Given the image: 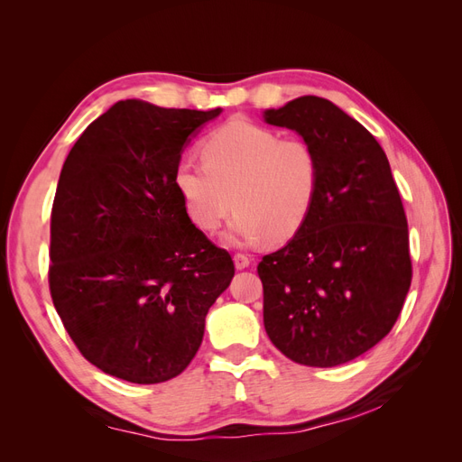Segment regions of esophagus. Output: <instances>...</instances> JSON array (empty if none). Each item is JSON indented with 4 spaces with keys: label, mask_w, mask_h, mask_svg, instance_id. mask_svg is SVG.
I'll return each mask as SVG.
<instances>
[{
    "label": "esophagus",
    "mask_w": 462,
    "mask_h": 462,
    "mask_svg": "<svg viewBox=\"0 0 462 462\" xmlns=\"http://www.w3.org/2000/svg\"><path fill=\"white\" fill-rule=\"evenodd\" d=\"M233 260H235V268L236 270H245V268H248V265H250V258L246 254H243V253H236L233 256Z\"/></svg>",
    "instance_id": "esophagus-1"
}]
</instances>
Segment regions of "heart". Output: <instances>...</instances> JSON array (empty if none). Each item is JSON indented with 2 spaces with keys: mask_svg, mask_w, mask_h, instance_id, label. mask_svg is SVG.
Here are the masks:
<instances>
[{
  "mask_svg": "<svg viewBox=\"0 0 462 462\" xmlns=\"http://www.w3.org/2000/svg\"><path fill=\"white\" fill-rule=\"evenodd\" d=\"M200 152L204 163L180 160L173 171L175 189L199 229L216 231L235 206L226 236L246 246L265 236L287 241L309 219L321 180L319 153L310 141L231 119L204 138Z\"/></svg>",
  "mask_w": 462,
  "mask_h": 462,
  "instance_id": "heart-1",
  "label": "heart"
}]
</instances>
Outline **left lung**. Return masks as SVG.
Segmentation results:
<instances>
[{
	"mask_svg": "<svg viewBox=\"0 0 462 462\" xmlns=\"http://www.w3.org/2000/svg\"><path fill=\"white\" fill-rule=\"evenodd\" d=\"M265 121L310 141L316 204L297 235L258 263L263 328L292 362L331 368L395 326L412 282L409 226L385 152L326 97L300 96Z\"/></svg>",
	"mask_w": 462,
	"mask_h": 462,
	"instance_id": "left-lung-1",
	"label": "left lung"
}]
</instances>
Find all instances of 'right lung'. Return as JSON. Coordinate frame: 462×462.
I'll use <instances>...</instances> for the list:
<instances>
[{
	"mask_svg": "<svg viewBox=\"0 0 462 462\" xmlns=\"http://www.w3.org/2000/svg\"><path fill=\"white\" fill-rule=\"evenodd\" d=\"M219 107L111 106L69 152L55 190L48 282L80 355L131 383L183 372L235 275L173 183L189 134Z\"/></svg>",
	"mask_w": 462,
	"mask_h": 462,
	"instance_id": "add662e5",
	"label": "right lung"
}]
</instances>
